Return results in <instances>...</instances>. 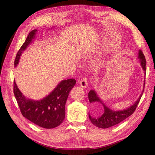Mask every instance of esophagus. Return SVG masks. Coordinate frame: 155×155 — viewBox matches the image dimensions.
Segmentation results:
<instances>
[{"label":"esophagus","mask_w":155,"mask_h":155,"mask_svg":"<svg viewBox=\"0 0 155 155\" xmlns=\"http://www.w3.org/2000/svg\"><path fill=\"white\" fill-rule=\"evenodd\" d=\"M80 85L83 88H86L88 86V80L87 78H82L80 81Z\"/></svg>","instance_id":"esophagus-1"}]
</instances>
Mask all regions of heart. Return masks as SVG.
I'll return each mask as SVG.
<instances>
[{"label":"heart","instance_id":"obj_1","mask_svg":"<svg viewBox=\"0 0 155 155\" xmlns=\"http://www.w3.org/2000/svg\"><path fill=\"white\" fill-rule=\"evenodd\" d=\"M102 63V61L101 60H97V61L94 62V66H101V64Z\"/></svg>","mask_w":155,"mask_h":155}]
</instances>
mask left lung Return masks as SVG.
Segmentation results:
<instances>
[{"mask_svg": "<svg viewBox=\"0 0 155 155\" xmlns=\"http://www.w3.org/2000/svg\"><path fill=\"white\" fill-rule=\"evenodd\" d=\"M138 58L140 61L141 66L144 70L145 73L146 72V61L145 57L143 55V53L142 51H139V56ZM142 94L140 96V98L138 99V101L134 103L133 106H131L130 107H129L125 110L123 111H114L111 110V109H109L105 105L102 103V102L100 100V98L97 95V93L94 90H91L88 93V98L89 101L90 103H92L93 102H100L101 103H102V105L104 107V113L101 117H100L97 118H93L89 114V118L90 120L91 123L94 125V126L100 127L106 129L112 127L113 126L120 123L125 119H126L129 116H131V114L136 110V109L138 106V104L140 102V100L141 98Z\"/></svg>", "mask_w": 155, "mask_h": 155, "instance_id": "obj_1", "label": "left lung"}]
</instances>
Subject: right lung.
<instances>
[{
  "instance_id": "right-lung-1",
  "label": "right lung",
  "mask_w": 155,
  "mask_h": 155,
  "mask_svg": "<svg viewBox=\"0 0 155 155\" xmlns=\"http://www.w3.org/2000/svg\"><path fill=\"white\" fill-rule=\"evenodd\" d=\"M37 31V29H33L29 33L26 41L17 52L14 62L15 67L18 63L21 53L32 41ZM75 84L76 81L73 78L62 81L48 96L39 101L25 98L15 81L13 93L24 117L40 127L51 129L58 126L64 121L66 112L65 105L69 92Z\"/></svg>"
}]
</instances>
